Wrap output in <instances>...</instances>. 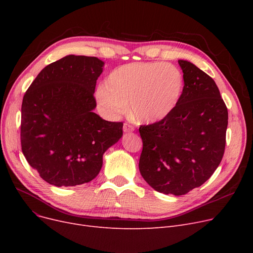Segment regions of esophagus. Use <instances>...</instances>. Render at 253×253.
I'll return each mask as SVG.
<instances>
[{"instance_id": "34e87169", "label": "esophagus", "mask_w": 253, "mask_h": 253, "mask_svg": "<svg viewBox=\"0 0 253 253\" xmlns=\"http://www.w3.org/2000/svg\"><path fill=\"white\" fill-rule=\"evenodd\" d=\"M123 131L124 132H132V131H134V127L132 126V125H130V124H128V123H124Z\"/></svg>"}]
</instances>
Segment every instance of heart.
<instances>
[{
	"label": "heart",
	"instance_id": "b5f03b06",
	"mask_svg": "<svg viewBox=\"0 0 253 253\" xmlns=\"http://www.w3.org/2000/svg\"><path fill=\"white\" fill-rule=\"evenodd\" d=\"M183 75L177 66L158 61L119 66L96 90L100 112L117 119L127 112L140 124H153L175 109L183 91Z\"/></svg>",
	"mask_w": 253,
	"mask_h": 253
}]
</instances>
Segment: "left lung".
<instances>
[{
    "mask_svg": "<svg viewBox=\"0 0 253 253\" xmlns=\"http://www.w3.org/2000/svg\"><path fill=\"white\" fill-rule=\"evenodd\" d=\"M183 91L165 119L141 125L139 171L153 189L181 196L214 173L225 148L228 109L214 80L187 60H178Z\"/></svg>",
    "mask_w": 253,
    "mask_h": 253,
    "instance_id": "left-lung-1",
    "label": "left lung"
}]
</instances>
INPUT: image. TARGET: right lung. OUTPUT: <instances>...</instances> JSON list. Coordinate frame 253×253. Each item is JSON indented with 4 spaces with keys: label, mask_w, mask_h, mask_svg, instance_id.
<instances>
[{
    "label": "right lung",
    "mask_w": 253,
    "mask_h": 253,
    "mask_svg": "<svg viewBox=\"0 0 253 253\" xmlns=\"http://www.w3.org/2000/svg\"><path fill=\"white\" fill-rule=\"evenodd\" d=\"M103 61L65 56L34 80L21 105V150L45 181L73 187L94 179L104 152L123 135L122 122L93 113Z\"/></svg>",
    "instance_id": "obj_1"
}]
</instances>
